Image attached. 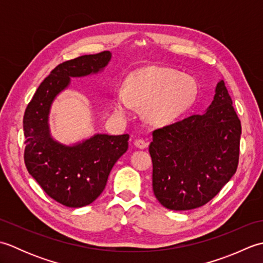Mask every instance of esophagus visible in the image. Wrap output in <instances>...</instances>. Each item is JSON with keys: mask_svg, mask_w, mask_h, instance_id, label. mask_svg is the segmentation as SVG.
<instances>
[{"mask_svg": "<svg viewBox=\"0 0 263 263\" xmlns=\"http://www.w3.org/2000/svg\"><path fill=\"white\" fill-rule=\"evenodd\" d=\"M135 146L139 149H146L148 147V142L144 141L143 139H138L135 141Z\"/></svg>", "mask_w": 263, "mask_h": 263, "instance_id": "34e87169", "label": "esophagus"}]
</instances>
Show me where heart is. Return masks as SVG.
Wrapping results in <instances>:
<instances>
[{"label": "heart", "mask_w": 263, "mask_h": 263, "mask_svg": "<svg viewBox=\"0 0 263 263\" xmlns=\"http://www.w3.org/2000/svg\"><path fill=\"white\" fill-rule=\"evenodd\" d=\"M198 93L194 79L163 66H148L127 78L125 88L114 92L115 113L128 117L143 107V117L155 126H165L191 108Z\"/></svg>", "instance_id": "1"}]
</instances>
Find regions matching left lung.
<instances>
[{
	"label": "left lung",
	"instance_id": "8db88e82",
	"mask_svg": "<svg viewBox=\"0 0 263 263\" xmlns=\"http://www.w3.org/2000/svg\"><path fill=\"white\" fill-rule=\"evenodd\" d=\"M241 122L219 80L209 107L153 133V190L165 208L191 210L205 204L235 174Z\"/></svg>",
	"mask_w": 263,
	"mask_h": 263
}]
</instances>
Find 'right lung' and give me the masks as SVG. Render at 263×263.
I'll return each mask as SVG.
<instances>
[{"mask_svg": "<svg viewBox=\"0 0 263 263\" xmlns=\"http://www.w3.org/2000/svg\"><path fill=\"white\" fill-rule=\"evenodd\" d=\"M111 59L106 51L83 55L58 65L44 80L24 116L25 164L49 197L70 208L96 200L106 186L113 166L128 147V135L96 133L72 144L52 137L49 113L55 98L66 90L71 78L102 73Z\"/></svg>", "mask_w": 263, "mask_h": 263, "instance_id": "right-lung-1", "label": "right lung"}]
</instances>
